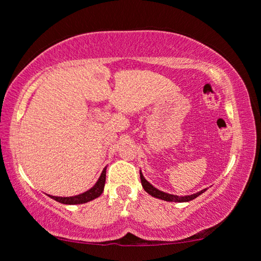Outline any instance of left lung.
Wrapping results in <instances>:
<instances>
[{
	"label": "left lung",
	"instance_id": "left-lung-1",
	"mask_svg": "<svg viewBox=\"0 0 261 261\" xmlns=\"http://www.w3.org/2000/svg\"><path fill=\"white\" fill-rule=\"evenodd\" d=\"M140 179H141L142 188H144V190L147 192V194L151 195L152 197L163 199V201H166V202H179V203L180 202H190V201H192V199H195L196 197H198L199 195H202L204 191H206V189H203V190L196 192V194H192V195L177 196V195H172V194H167V192H164L162 190H159V189H156L155 187H153L149 181L146 180V178L144 177V174L141 173V171H140Z\"/></svg>",
	"mask_w": 261,
	"mask_h": 261
}]
</instances>
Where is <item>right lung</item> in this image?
Returning <instances> with one entry per match:
<instances>
[{"instance_id":"obj_1","label":"right lung","mask_w":261,"mask_h":261,"mask_svg":"<svg viewBox=\"0 0 261 261\" xmlns=\"http://www.w3.org/2000/svg\"><path fill=\"white\" fill-rule=\"evenodd\" d=\"M106 170H107V167L103 169L101 176H99L98 180L96 181L94 187H92L91 189H89L88 191L83 192V194H80L76 196H70V197H58V196H51V195H48V196L57 202L63 203V204H69V205L83 204V203L90 202V201H92V199L99 197V196L102 195L103 190H105Z\"/></svg>"}]
</instances>
